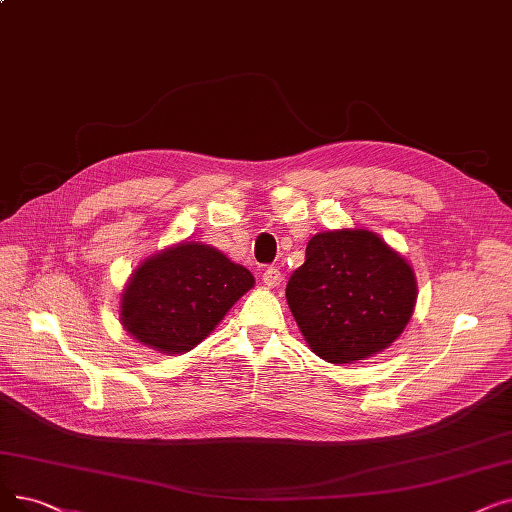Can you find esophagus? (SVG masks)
<instances>
[{
  "label": "esophagus",
  "mask_w": 512,
  "mask_h": 512,
  "mask_svg": "<svg viewBox=\"0 0 512 512\" xmlns=\"http://www.w3.org/2000/svg\"><path fill=\"white\" fill-rule=\"evenodd\" d=\"M280 282H282V272L278 268H268L263 272V284L265 286L276 288Z\"/></svg>",
  "instance_id": "obj_1"
}]
</instances>
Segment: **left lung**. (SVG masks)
<instances>
[{
  "label": "left lung",
  "mask_w": 512,
  "mask_h": 512,
  "mask_svg": "<svg viewBox=\"0 0 512 512\" xmlns=\"http://www.w3.org/2000/svg\"><path fill=\"white\" fill-rule=\"evenodd\" d=\"M286 301L307 347L330 364H355L389 349L416 305L404 255L372 230L343 228L309 238Z\"/></svg>",
  "instance_id": "8db88e82"
}]
</instances>
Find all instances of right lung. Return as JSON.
Returning <instances> with one entry per match:
<instances>
[{"instance_id": "add662e5", "label": "right lung", "mask_w": 512, "mask_h": 512, "mask_svg": "<svg viewBox=\"0 0 512 512\" xmlns=\"http://www.w3.org/2000/svg\"><path fill=\"white\" fill-rule=\"evenodd\" d=\"M255 286L253 274L211 244L182 240L148 255L129 276L119 320L138 343L177 355L203 343L232 305Z\"/></svg>"}]
</instances>
